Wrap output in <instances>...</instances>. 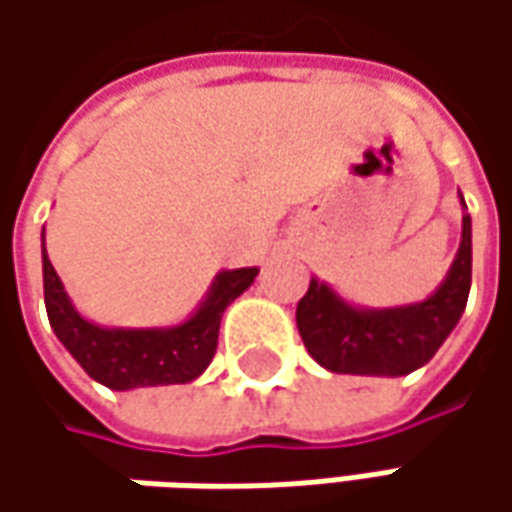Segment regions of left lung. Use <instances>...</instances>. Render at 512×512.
<instances>
[{
	"label": "left lung",
	"instance_id": "8db88e82",
	"mask_svg": "<svg viewBox=\"0 0 512 512\" xmlns=\"http://www.w3.org/2000/svg\"><path fill=\"white\" fill-rule=\"evenodd\" d=\"M462 196V193H459ZM462 210H467L462 199ZM473 273V222L462 213L456 259L427 299L399 307H359L327 282L310 279L296 307V327L307 353L330 373L407 376L427 364L462 319Z\"/></svg>",
	"mask_w": 512,
	"mask_h": 512
}]
</instances>
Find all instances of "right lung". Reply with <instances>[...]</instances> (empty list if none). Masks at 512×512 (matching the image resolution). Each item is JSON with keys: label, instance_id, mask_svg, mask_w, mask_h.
Segmentation results:
<instances>
[{"label": "right lung", "instance_id": "right-lung-1", "mask_svg": "<svg viewBox=\"0 0 512 512\" xmlns=\"http://www.w3.org/2000/svg\"><path fill=\"white\" fill-rule=\"evenodd\" d=\"M256 276L259 267L216 273L205 299L179 325L105 327L85 319L73 307L59 273L50 265L42 230V279L50 327L90 379L110 390L187 384L199 379L213 362L222 313L253 285Z\"/></svg>", "mask_w": 512, "mask_h": 512}]
</instances>
